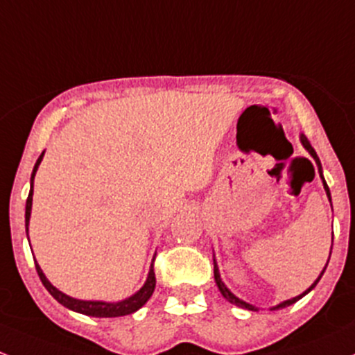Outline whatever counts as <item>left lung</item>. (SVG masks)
Masks as SVG:
<instances>
[{
  "label": "left lung",
  "mask_w": 355,
  "mask_h": 355,
  "mask_svg": "<svg viewBox=\"0 0 355 355\" xmlns=\"http://www.w3.org/2000/svg\"><path fill=\"white\" fill-rule=\"evenodd\" d=\"M301 143H303V146L306 148V151L309 153V155L313 156V159H315L316 162V165H318V171H320V177H322V180H323V187H325V192H327V197H328V200H330L331 202V196H330V189H328V185H327V182H325V178H323V171H322V163H320V158H318V155H316V151L315 149H313V146L311 144H309V141H308V137L304 136V134H301ZM331 243H334V238H331ZM331 253V252H330ZM330 260V259H328ZM325 268H327V266H325ZM325 268H323L322 270V274L318 275V279H316L315 282H313L311 286L308 287V289L304 291L303 294H300V296H296V297H293V300H287V301H282L281 304H277V306H274V308H270V309H281V308H286V306H291V304H294L296 303L297 300H301V297L303 296H306V294L309 293V291L313 289V287H315L316 284H318V281L320 279H322V275H323V272H325ZM214 279H216V284H218V287H219V291H221V294L223 296L226 297L227 301H230V303H233V304H236V306H240V308H245V309H252V311H257V308L255 306H252V304H248V303H245L243 300H240V297H236L234 296L233 293H231L230 289H227V287L225 286V282H223V279H221V275H219V268H218V263H216V259H214Z\"/></svg>",
  "instance_id": "8db88e82"
}]
</instances>
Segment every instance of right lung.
<instances>
[{"label": "right lung", "instance_id": "add662e5", "mask_svg": "<svg viewBox=\"0 0 355 355\" xmlns=\"http://www.w3.org/2000/svg\"><path fill=\"white\" fill-rule=\"evenodd\" d=\"M42 158H44V151H42V155L39 156V159H37L35 166H33V171H32V177H30V192L27 197V206H25V227H27V238H28L30 211H32L33 178H35L37 168H39ZM153 262H155V259H153ZM35 268H37V274H39L44 287L49 291L51 296L54 297L58 303L66 306L68 309H73V311L81 313V315L95 316V318H115V316H125V315H130V313L137 311V309L143 308V306L146 304V301L151 297L153 291H155V286H156L155 268H153V263H151V268H149V274H148L146 282H144V286L141 287L136 294H132V296L128 297V300L119 301V303H105V301H83V300H74V297L68 296V294H64V293H61L59 289H55V287L52 286L49 281H47V277L44 275L42 268H40L39 263H35Z\"/></svg>", "mask_w": 355, "mask_h": 355}]
</instances>
